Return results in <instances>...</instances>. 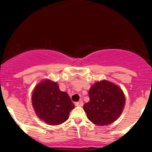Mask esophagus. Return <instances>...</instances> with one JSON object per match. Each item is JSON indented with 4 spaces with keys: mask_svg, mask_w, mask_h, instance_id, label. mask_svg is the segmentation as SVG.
<instances>
[{
    "mask_svg": "<svg viewBox=\"0 0 152 152\" xmlns=\"http://www.w3.org/2000/svg\"><path fill=\"white\" fill-rule=\"evenodd\" d=\"M83 102H82V101H79V102H76L75 103V105L76 106H83Z\"/></svg>",
    "mask_w": 152,
    "mask_h": 152,
    "instance_id": "34e87169",
    "label": "esophagus"
}]
</instances>
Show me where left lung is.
<instances>
[{"instance_id":"1","label":"left lung","mask_w":152,"mask_h":152,"mask_svg":"<svg viewBox=\"0 0 152 152\" xmlns=\"http://www.w3.org/2000/svg\"><path fill=\"white\" fill-rule=\"evenodd\" d=\"M89 102L83 109L91 121L106 126L116 121L125 105V96L119 87L107 81H99L91 87Z\"/></svg>"}]
</instances>
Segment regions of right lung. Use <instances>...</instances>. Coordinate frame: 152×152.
Masks as SVG:
<instances>
[{
  "label": "right lung",
  "mask_w": 152,
  "mask_h": 152,
  "mask_svg": "<svg viewBox=\"0 0 152 152\" xmlns=\"http://www.w3.org/2000/svg\"><path fill=\"white\" fill-rule=\"evenodd\" d=\"M32 104L38 117L49 125L64 123L74 108L68 94L60 91L56 82L49 80L42 81L35 88Z\"/></svg>",
  "instance_id": "right-lung-1"
}]
</instances>
